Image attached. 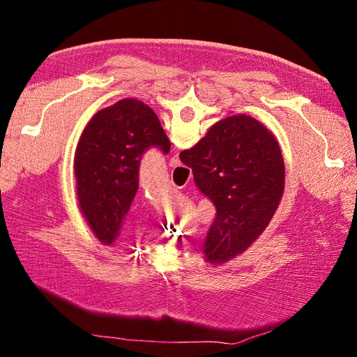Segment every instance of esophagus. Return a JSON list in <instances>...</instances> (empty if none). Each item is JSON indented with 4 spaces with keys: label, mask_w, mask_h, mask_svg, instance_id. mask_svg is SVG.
<instances>
[{
    "label": "esophagus",
    "mask_w": 357,
    "mask_h": 357,
    "mask_svg": "<svg viewBox=\"0 0 357 357\" xmlns=\"http://www.w3.org/2000/svg\"><path fill=\"white\" fill-rule=\"evenodd\" d=\"M180 165V159H178V155H172L171 159H169V167H178Z\"/></svg>",
    "instance_id": "esophagus-1"
}]
</instances>
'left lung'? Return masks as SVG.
<instances>
[{
	"label": "left lung",
	"mask_w": 357,
	"mask_h": 357,
	"mask_svg": "<svg viewBox=\"0 0 357 357\" xmlns=\"http://www.w3.org/2000/svg\"><path fill=\"white\" fill-rule=\"evenodd\" d=\"M150 147L168 153L171 144L156 113L135 98L100 110L79 138L75 195L86 223L105 245L122 228L138 189L139 159Z\"/></svg>",
	"instance_id": "8db88e82"
}]
</instances>
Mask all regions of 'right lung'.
<instances>
[{"label":"right lung","instance_id":"1","mask_svg":"<svg viewBox=\"0 0 357 357\" xmlns=\"http://www.w3.org/2000/svg\"><path fill=\"white\" fill-rule=\"evenodd\" d=\"M180 159L197 188L214 204L205 262L220 265L250 247L275 214L284 192V162L277 138L248 114L214 123Z\"/></svg>","mask_w":357,"mask_h":357}]
</instances>
